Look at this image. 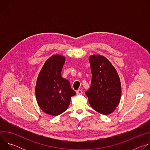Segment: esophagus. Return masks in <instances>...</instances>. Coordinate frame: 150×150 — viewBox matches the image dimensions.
<instances>
[{
	"label": "esophagus",
	"instance_id": "esophagus-1",
	"mask_svg": "<svg viewBox=\"0 0 150 150\" xmlns=\"http://www.w3.org/2000/svg\"><path fill=\"white\" fill-rule=\"evenodd\" d=\"M76 94H77V95H81L83 94V92L81 90H78L76 91Z\"/></svg>",
	"mask_w": 150,
	"mask_h": 150
}]
</instances>
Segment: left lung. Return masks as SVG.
I'll return each mask as SVG.
<instances>
[{
  "label": "left lung",
  "instance_id": "8db88e82",
  "mask_svg": "<svg viewBox=\"0 0 150 150\" xmlns=\"http://www.w3.org/2000/svg\"><path fill=\"white\" fill-rule=\"evenodd\" d=\"M92 74L90 88L85 92L91 108L107 115L119 104L122 93L118 74L110 62L103 56H90Z\"/></svg>",
  "mask_w": 150,
  "mask_h": 150
}]
</instances>
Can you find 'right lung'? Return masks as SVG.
I'll use <instances>...</instances> for the list:
<instances>
[{
	"instance_id": "obj_1",
	"label": "right lung",
	"mask_w": 150,
	"mask_h": 150,
	"mask_svg": "<svg viewBox=\"0 0 150 150\" xmlns=\"http://www.w3.org/2000/svg\"><path fill=\"white\" fill-rule=\"evenodd\" d=\"M65 60V57L59 54L50 57L41 69L36 82L38 104L42 111L52 116L65 112L71 97L76 94L69 81L61 75Z\"/></svg>"
}]
</instances>
